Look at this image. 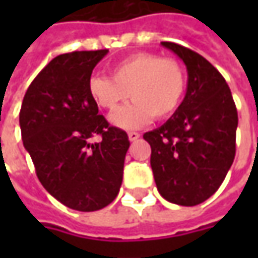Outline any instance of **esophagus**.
I'll return each instance as SVG.
<instances>
[{
    "instance_id": "1",
    "label": "esophagus",
    "mask_w": 258,
    "mask_h": 258,
    "mask_svg": "<svg viewBox=\"0 0 258 258\" xmlns=\"http://www.w3.org/2000/svg\"><path fill=\"white\" fill-rule=\"evenodd\" d=\"M127 136H129V141H131V142H135V141H138V139L141 138V135L138 134V132H129Z\"/></svg>"
}]
</instances>
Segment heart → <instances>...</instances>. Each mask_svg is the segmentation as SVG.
<instances>
[{
  "label": "heart",
  "instance_id": "obj_1",
  "mask_svg": "<svg viewBox=\"0 0 258 258\" xmlns=\"http://www.w3.org/2000/svg\"><path fill=\"white\" fill-rule=\"evenodd\" d=\"M186 77L182 66L173 58L152 53H136L112 67V77L93 76L89 94L104 110L117 109L132 96L135 102L112 114V123L123 129H136L155 119L172 116L185 94Z\"/></svg>",
  "mask_w": 258,
  "mask_h": 258
}]
</instances>
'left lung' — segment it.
I'll use <instances>...</instances> for the list:
<instances>
[{
  "label": "left lung",
  "instance_id": "1",
  "mask_svg": "<svg viewBox=\"0 0 258 258\" xmlns=\"http://www.w3.org/2000/svg\"><path fill=\"white\" fill-rule=\"evenodd\" d=\"M161 44L186 66V93L178 110L144 139L159 194L192 207L215 194L231 168L238 116L225 79L208 60L175 43Z\"/></svg>",
  "mask_w": 258,
  "mask_h": 258
}]
</instances>
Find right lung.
I'll return each mask as SVG.
<instances>
[{
    "mask_svg": "<svg viewBox=\"0 0 258 258\" xmlns=\"http://www.w3.org/2000/svg\"><path fill=\"white\" fill-rule=\"evenodd\" d=\"M109 50L54 57L30 85L20 112L25 151L45 191L76 211H97L117 197L129 139L109 126L89 94L96 64ZM96 134L100 143L90 144Z\"/></svg>",
    "mask_w": 258,
    "mask_h": 258,
    "instance_id": "add662e5",
    "label": "right lung"
}]
</instances>
